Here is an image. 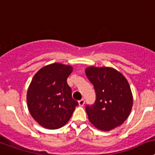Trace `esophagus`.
Listing matches in <instances>:
<instances>
[{
  "label": "esophagus",
  "mask_w": 155,
  "mask_h": 155,
  "mask_svg": "<svg viewBox=\"0 0 155 155\" xmlns=\"http://www.w3.org/2000/svg\"><path fill=\"white\" fill-rule=\"evenodd\" d=\"M78 104H79V105L80 106V107H83V106L85 104V101L83 100V99H81V100L78 101Z\"/></svg>",
  "instance_id": "obj_1"
}]
</instances>
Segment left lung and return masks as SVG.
<instances>
[{"label":"left lung","mask_w":155,"mask_h":155,"mask_svg":"<svg viewBox=\"0 0 155 155\" xmlns=\"http://www.w3.org/2000/svg\"><path fill=\"white\" fill-rule=\"evenodd\" d=\"M96 92V101L86 107L90 122L101 131H110L123 123L133 107V94L127 79L111 67L90 66L85 69Z\"/></svg>","instance_id":"left-lung-1"}]
</instances>
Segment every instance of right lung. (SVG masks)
I'll return each instance as SVG.
<instances>
[{"label":"right lung","instance_id":"right-lung-1","mask_svg":"<svg viewBox=\"0 0 155 155\" xmlns=\"http://www.w3.org/2000/svg\"><path fill=\"white\" fill-rule=\"evenodd\" d=\"M71 65L52 63L40 68L33 76L26 94L27 106L34 120L46 129L56 130L66 124L78 105L72 98L67 78Z\"/></svg>","mask_w":155,"mask_h":155}]
</instances>
